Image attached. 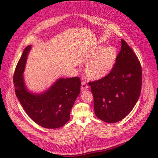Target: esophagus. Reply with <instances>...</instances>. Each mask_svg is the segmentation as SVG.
I'll return each mask as SVG.
<instances>
[{
  "instance_id": "esophagus-1",
  "label": "esophagus",
  "mask_w": 158,
  "mask_h": 158,
  "mask_svg": "<svg viewBox=\"0 0 158 158\" xmlns=\"http://www.w3.org/2000/svg\"><path fill=\"white\" fill-rule=\"evenodd\" d=\"M88 89V85L86 84V82H82V84H81V90L84 91Z\"/></svg>"
}]
</instances>
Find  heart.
<instances>
[{
	"instance_id": "b5f03b06",
	"label": "heart",
	"mask_w": 158,
	"mask_h": 158,
	"mask_svg": "<svg viewBox=\"0 0 158 158\" xmlns=\"http://www.w3.org/2000/svg\"><path fill=\"white\" fill-rule=\"evenodd\" d=\"M117 55L115 47L98 45L88 57L87 59L89 61L85 66V74L93 80L105 78L114 68Z\"/></svg>"
}]
</instances>
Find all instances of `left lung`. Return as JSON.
<instances>
[{
	"instance_id": "8db88e82",
	"label": "left lung",
	"mask_w": 158,
	"mask_h": 158,
	"mask_svg": "<svg viewBox=\"0 0 158 158\" xmlns=\"http://www.w3.org/2000/svg\"><path fill=\"white\" fill-rule=\"evenodd\" d=\"M89 85L98 118L114 123L131 113L140 95L142 68L126 41L121 40V51L111 73L102 79L89 82Z\"/></svg>"
}]
</instances>
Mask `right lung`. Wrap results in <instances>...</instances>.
I'll list each match as a JSON object with an SVG mask.
<instances>
[{"label":"right lung","instance_id":"obj_1","mask_svg":"<svg viewBox=\"0 0 158 158\" xmlns=\"http://www.w3.org/2000/svg\"><path fill=\"white\" fill-rule=\"evenodd\" d=\"M31 47L28 45L23 50L14 72L16 97L27 115L37 125L51 129L61 127L69 121L70 111L80 93V80L78 77L60 78L40 93L31 92L23 74Z\"/></svg>","mask_w":158,"mask_h":158}]
</instances>
